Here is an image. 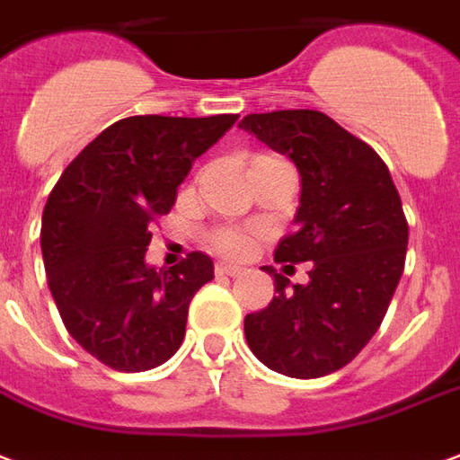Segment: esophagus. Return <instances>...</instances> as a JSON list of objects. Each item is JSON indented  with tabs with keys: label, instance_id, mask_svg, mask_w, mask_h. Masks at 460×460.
<instances>
[{
	"label": "esophagus",
	"instance_id": "1",
	"mask_svg": "<svg viewBox=\"0 0 460 460\" xmlns=\"http://www.w3.org/2000/svg\"><path fill=\"white\" fill-rule=\"evenodd\" d=\"M217 274H230V277H240L243 274V267L240 264H233V262H217L216 267Z\"/></svg>",
	"mask_w": 460,
	"mask_h": 460
}]
</instances>
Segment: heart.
Returning <instances> with one entry per match:
<instances>
[{
  "label": "heart",
  "instance_id": "heart-1",
  "mask_svg": "<svg viewBox=\"0 0 460 460\" xmlns=\"http://www.w3.org/2000/svg\"><path fill=\"white\" fill-rule=\"evenodd\" d=\"M250 243V237L244 233H237V230H223L213 237V247L220 250V252H230V254H240L244 252V247Z\"/></svg>",
  "mask_w": 460,
  "mask_h": 460
}]
</instances>
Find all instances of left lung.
Returning a JSON list of instances; mask_svg holds the SVG:
<instances>
[{
  "label": "left lung",
  "instance_id": "obj_1",
  "mask_svg": "<svg viewBox=\"0 0 460 460\" xmlns=\"http://www.w3.org/2000/svg\"><path fill=\"white\" fill-rule=\"evenodd\" d=\"M240 127L299 171L296 230L274 260L314 264L306 284L274 274L277 296L244 316V338L270 370L323 377L370 343L400 284L409 240L400 193L377 152L323 112L277 110Z\"/></svg>",
  "mask_w": 460,
  "mask_h": 460
}]
</instances>
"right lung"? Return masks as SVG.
<instances>
[{"label": "right lung", "mask_w": 460, "mask_h": 460, "mask_svg": "<svg viewBox=\"0 0 460 460\" xmlns=\"http://www.w3.org/2000/svg\"><path fill=\"white\" fill-rule=\"evenodd\" d=\"M237 115L124 117L60 173L41 217L49 289L68 333L100 363L144 372L186 336L189 304L213 279V260L146 264L149 223L169 213L193 161Z\"/></svg>", "instance_id": "add662e5"}]
</instances>
